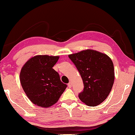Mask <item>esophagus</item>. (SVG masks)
<instances>
[{"label": "esophagus", "mask_w": 135, "mask_h": 135, "mask_svg": "<svg viewBox=\"0 0 135 135\" xmlns=\"http://www.w3.org/2000/svg\"><path fill=\"white\" fill-rule=\"evenodd\" d=\"M68 88H71V87H72V83H71V82H70V83L68 84Z\"/></svg>", "instance_id": "34e87169"}]
</instances>
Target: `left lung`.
<instances>
[{
    "mask_svg": "<svg viewBox=\"0 0 135 135\" xmlns=\"http://www.w3.org/2000/svg\"><path fill=\"white\" fill-rule=\"evenodd\" d=\"M83 80L84 89L79 97L90 107L97 106L108 97L114 81V68L111 59L95 50H83L68 55Z\"/></svg>",
    "mask_w": 135,
    "mask_h": 135,
    "instance_id": "1",
    "label": "left lung"
}]
</instances>
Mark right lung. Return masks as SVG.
Here are the masks:
<instances>
[{"label":"right lung","mask_w":135,"mask_h":135,"mask_svg":"<svg viewBox=\"0 0 135 135\" xmlns=\"http://www.w3.org/2000/svg\"><path fill=\"white\" fill-rule=\"evenodd\" d=\"M59 58L36 55L29 59L21 68L20 80L22 88L28 99L36 105L43 108L52 106L67 88L53 69Z\"/></svg>","instance_id":"1"}]
</instances>
